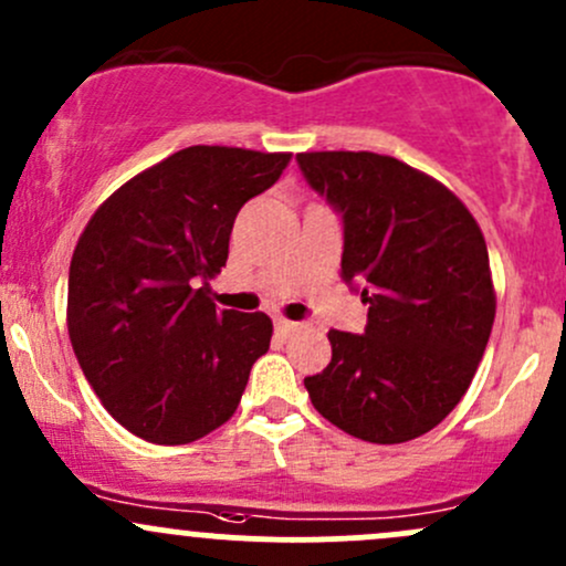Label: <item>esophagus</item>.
<instances>
[{
	"mask_svg": "<svg viewBox=\"0 0 566 566\" xmlns=\"http://www.w3.org/2000/svg\"><path fill=\"white\" fill-rule=\"evenodd\" d=\"M275 329L281 334H291V332L300 329V324H296V321H289V318H275Z\"/></svg>",
	"mask_w": 566,
	"mask_h": 566,
	"instance_id": "1",
	"label": "esophagus"
}]
</instances>
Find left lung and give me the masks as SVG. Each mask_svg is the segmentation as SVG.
<instances>
[{"label": "left lung", "instance_id": "left-lung-1", "mask_svg": "<svg viewBox=\"0 0 566 566\" xmlns=\"http://www.w3.org/2000/svg\"><path fill=\"white\" fill-rule=\"evenodd\" d=\"M343 216V277L361 285L364 334L329 332L310 402L358 440L394 446L434 429L470 388L496 315L483 232L459 197L394 156L296 154Z\"/></svg>", "mask_w": 566, "mask_h": 566}]
</instances>
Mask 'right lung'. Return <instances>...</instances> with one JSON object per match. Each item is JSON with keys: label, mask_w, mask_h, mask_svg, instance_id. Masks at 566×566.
<instances>
[{"label": "right lung", "mask_w": 566, "mask_h": 566, "mask_svg": "<svg viewBox=\"0 0 566 566\" xmlns=\"http://www.w3.org/2000/svg\"><path fill=\"white\" fill-rule=\"evenodd\" d=\"M289 161L191 145L126 180L83 229L66 329L91 388L132 434L186 446L234 416L272 321L218 310L208 281L227 264L237 212Z\"/></svg>", "instance_id": "obj_1"}]
</instances>
